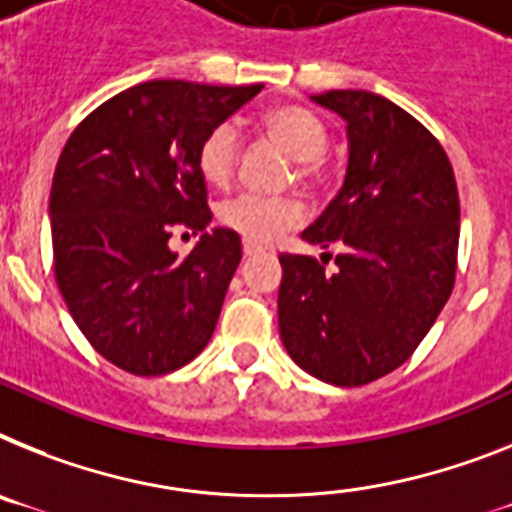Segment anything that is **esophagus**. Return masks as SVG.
Returning <instances> with one entry per match:
<instances>
[{"label": "esophagus", "instance_id": "obj_1", "mask_svg": "<svg viewBox=\"0 0 512 512\" xmlns=\"http://www.w3.org/2000/svg\"><path fill=\"white\" fill-rule=\"evenodd\" d=\"M244 255L247 257H252V255H257V252H260V247H257V244H249V242H244Z\"/></svg>", "mask_w": 512, "mask_h": 512}]
</instances>
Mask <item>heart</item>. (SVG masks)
<instances>
[{
    "label": "heart",
    "instance_id": "1",
    "mask_svg": "<svg viewBox=\"0 0 512 512\" xmlns=\"http://www.w3.org/2000/svg\"><path fill=\"white\" fill-rule=\"evenodd\" d=\"M260 127L268 132L296 163V174L304 182H315L320 176V158L330 143L328 124L315 111L299 103H283L268 109L260 119ZM239 130L234 122L213 124L197 148V166L205 182L213 187H226L234 179L239 161ZM218 221L226 229L236 231L249 244H270L286 231L296 229L304 221V205L296 197H263L236 195L223 200L218 208Z\"/></svg>",
    "mask_w": 512,
    "mask_h": 512
}]
</instances>
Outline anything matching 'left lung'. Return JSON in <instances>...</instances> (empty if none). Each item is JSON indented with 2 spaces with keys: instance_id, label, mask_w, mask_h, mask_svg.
I'll use <instances>...</instances> for the list:
<instances>
[{
  "instance_id": "1",
  "label": "left lung",
  "mask_w": 512,
  "mask_h": 512,
  "mask_svg": "<svg viewBox=\"0 0 512 512\" xmlns=\"http://www.w3.org/2000/svg\"><path fill=\"white\" fill-rule=\"evenodd\" d=\"M349 124V169L304 239L343 247L328 273L315 257L281 255V341L304 372L338 388L401 367L453 294L461 205L440 140L369 90L312 96Z\"/></svg>"
}]
</instances>
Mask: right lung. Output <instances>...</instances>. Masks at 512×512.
I'll list each match as a JSON object with an SVG mask.
<instances>
[{
  "mask_svg": "<svg viewBox=\"0 0 512 512\" xmlns=\"http://www.w3.org/2000/svg\"><path fill=\"white\" fill-rule=\"evenodd\" d=\"M260 90L148 80L90 111L64 145L49 203L54 278L90 346L130 375H169L216 330L242 239L206 231L187 258L168 239L210 223L200 140Z\"/></svg>",
  "mask_w": 512,
  "mask_h": 512,
  "instance_id": "obj_1",
  "label": "right lung"
}]
</instances>
